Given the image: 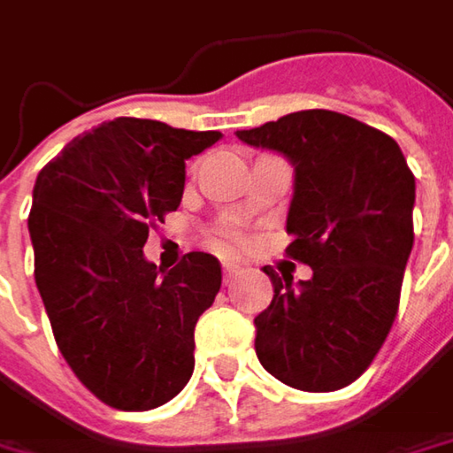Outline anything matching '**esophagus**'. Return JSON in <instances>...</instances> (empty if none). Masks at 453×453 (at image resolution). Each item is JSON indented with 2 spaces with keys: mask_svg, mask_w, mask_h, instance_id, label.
<instances>
[{
  "mask_svg": "<svg viewBox=\"0 0 453 453\" xmlns=\"http://www.w3.org/2000/svg\"><path fill=\"white\" fill-rule=\"evenodd\" d=\"M238 271H241V265L238 264H223V276H226V281H230Z\"/></svg>",
  "mask_w": 453,
  "mask_h": 453,
  "instance_id": "1",
  "label": "esophagus"
}]
</instances>
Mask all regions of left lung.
Listing matches in <instances>:
<instances>
[{
	"label": "left lung",
	"mask_w": 453,
	"mask_h": 453,
	"mask_svg": "<svg viewBox=\"0 0 453 453\" xmlns=\"http://www.w3.org/2000/svg\"><path fill=\"white\" fill-rule=\"evenodd\" d=\"M294 167L286 256L311 279L264 268L273 299L256 325V355L281 383L329 393L355 383L393 326L413 248L416 180L395 139L337 111H296L235 131Z\"/></svg>",
	"instance_id": "left-lung-1"
}]
</instances>
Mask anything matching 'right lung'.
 I'll return each instance as SVG.
<instances>
[{
	"instance_id": "1",
	"label": "right lung",
	"mask_w": 453,
	"mask_h": 453,
	"mask_svg": "<svg viewBox=\"0 0 453 453\" xmlns=\"http://www.w3.org/2000/svg\"><path fill=\"white\" fill-rule=\"evenodd\" d=\"M220 131L113 119L75 136L37 174L30 227L35 284L75 378L119 411L172 401L195 370V325L220 291V264L144 258L154 223L177 210L185 162Z\"/></svg>"
}]
</instances>
